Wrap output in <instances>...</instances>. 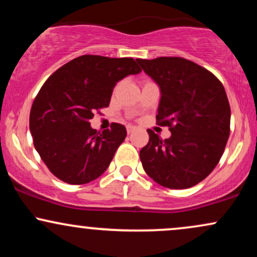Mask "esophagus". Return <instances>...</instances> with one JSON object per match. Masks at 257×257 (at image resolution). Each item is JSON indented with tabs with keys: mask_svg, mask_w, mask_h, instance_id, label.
<instances>
[{
	"mask_svg": "<svg viewBox=\"0 0 257 257\" xmlns=\"http://www.w3.org/2000/svg\"><path fill=\"white\" fill-rule=\"evenodd\" d=\"M134 131H135V128H134V126H133V125H128V126H126V133H128V134H132V133L134 132Z\"/></svg>",
	"mask_w": 257,
	"mask_h": 257,
	"instance_id": "esophagus-1",
	"label": "esophagus"
}]
</instances>
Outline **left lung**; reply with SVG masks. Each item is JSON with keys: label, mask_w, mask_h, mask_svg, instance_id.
<instances>
[{"label": "left lung", "mask_w": 257, "mask_h": 257, "mask_svg": "<svg viewBox=\"0 0 257 257\" xmlns=\"http://www.w3.org/2000/svg\"><path fill=\"white\" fill-rule=\"evenodd\" d=\"M137 61L159 85L156 119L172 132L163 140L147 131L149 144L140 151L144 170L164 187H192L213 172L225 151L231 123L225 88L210 71L187 59Z\"/></svg>", "instance_id": "left-lung-1"}]
</instances>
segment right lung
<instances>
[{
    "instance_id": "obj_1",
    "label": "right lung",
    "mask_w": 257,
    "mask_h": 257,
    "mask_svg": "<svg viewBox=\"0 0 257 257\" xmlns=\"http://www.w3.org/2000/svg\"><path fill=\"white\" fill-rule=\"evenodd\" d=\"M141 72L133 58L82 55L44 82L30 111V132L40 157L61 181L83 185L110 166L126 137L125 126L96 132L89 119L107 107L114 85Z\"/></svg>"
}]
</instances>
